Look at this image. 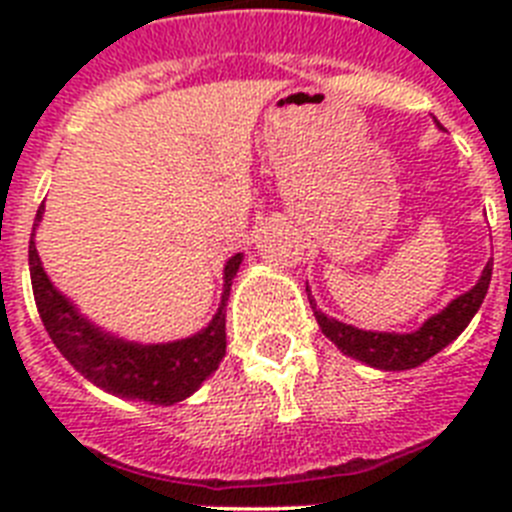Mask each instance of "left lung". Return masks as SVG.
Returning a JSON list of instances; mask_svg holds the SVG:
<instances>
[{
  "label": "left lung",
  "instance_id": "1",
  "mask_svg": "<svg viewBox=\"0 0 512 512\" xmlns=\"http://www.w3.org/2000/svg\"><path fill=\"white\" fill-rule=\"evenodd\" d=\"M490 279L492 261H487L482 277L469 292L451 300L441 312L431 315L413 333H382V330L354 328V325H346L320 312L310 297V289H307V300H310L323 336L336 343L343 354L356 361H364L374 369H384V372H405V369H415L431 356H436L441 348H446L461 336V330L467 328L469 320L477 315L479 305L485 302Z\"/></svg>",
  "mask_w": 512,
  "mask_h": 512
}]
</instances>
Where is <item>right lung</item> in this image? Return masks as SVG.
<instances>
[{"label": "right lung", "mask_w": 512, "mask_h": 512, "mask_svg": "<svg viewBox=\"0 0 512 512\" xmlns=\"http://www.w3.org/2000/svg\"><path fill=\"white\" fill-rule=\"evenodd\" d=\"M45 205L35 215V228L43 220ZM35 228L30 235V282L40 320L56 348L84 379L99 390L151 405H176L200 390L225 356V302L230 297L243 253L230 256L223 271V297L210 323L194 336L169 343H138L112 336L79 312L61 295L45 274L35 248Z\"/></svg>", "instance_id": "obj_1"}]
</instances>
